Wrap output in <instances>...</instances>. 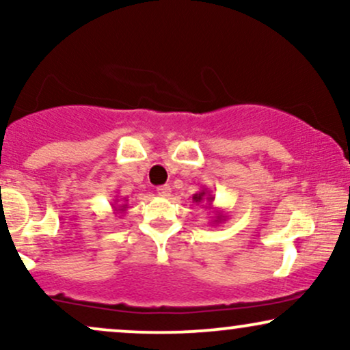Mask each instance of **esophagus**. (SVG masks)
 Segmentation results:
<instances>
[{
    "label": "esophagus",
    "mask_w": 350,
    "mask_h": 350,
    "mask_svg": "<svg viewBox=\"0 0 350 350\" xmlns=\"http://www.w3.org/2000/svg\"><path fill=\"white\" fill-rule=\"evenodd\" d=\"M156 191H158V194L163 196V198H167V196L171 194V186L170 184H163V186L156 187Z\"/></svg>",
    "instance_id": "34e87169"
}]
</instances>
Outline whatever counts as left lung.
I'll return each instance as SVG.
<instances>
[{
  "label": "left lung",
  "instance_id": "left-lung-1",
  "mask_svg": "<svg viewBox=\"0 0 350 350\" xmlns=\"http://www.w3.org/2000/svg\"><path fill=\"white\" fill-rule=\"evenodd\" d=\"M214 196H212V192L208 191V189H202V191H199V192H196L194 196H192V202H196V204H204L206 202L207 206H206V208L208 207V208H212V202H214ZM212 211H214V219H212V224H220V222H224V220H226V215H224V212H220V211H215V208H212Z\"/></svg>",
  "mask_w": 350,
  "mask_h": 350
}]
</instances>
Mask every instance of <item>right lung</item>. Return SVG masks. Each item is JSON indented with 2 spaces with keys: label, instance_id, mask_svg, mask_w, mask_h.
I'll return each mask as SVG.
<instances>
[{
  "label": "right lung",
  "instance_id": "1",
  "mask_svg": "<svg viewBox=\"0 0 350 350\" xmlns=\"http://www.w3.org/2000/svg\"><path fill=\"white\" fill-rule=\"evenodd\" d=\"M124 202H126V199H123V202H120V199H115V202L111 204V207H113V211L116 212V214H124V212H126L128 204H124Z\"/></svg>",
  "mask_w": 350,
  "mask_h": 350
}]
</instances>
